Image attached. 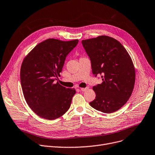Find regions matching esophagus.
<instances>
[{
	"mask_svg": "<svg viewBox=\"0 0 155 155\" xmlns=\"http://www.w3.org/2000/svg\"><path fill=\"white\" fill-rule=\"evenodd\" d=\"M88 89V87H86V88H80V91H82V92H85L87 91Z\"/></svg>",
	"mask_w": 155,
	"mask_h": 155,
	"instance_id": "34e87169",
	"label": "esophagus"
}]
</instances>
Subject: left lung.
Here are the masks:
<instances>
[{"mask_svg":"<svg viewBox=\"0 0 155 155\" xmlns=\"http://www.w3.org/2000/svg\"><path fill=\"white\" fill-rule=\"evenodd\" d=\"M91 61L92 73L102 83L93 87L96 97L89 103L95 109L112 113L120 109L131 97L135 83V68L131 56L116 39L100 36L82 41Z\"/></svg>","mask_w":155,"mask_h":155,"instance_id":"1","label":"left lung"}]
</instances>
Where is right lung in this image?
<instances>
[{
  "mask_svg": "<svg viewBox=\"0 0 155 155\" xmlns=\"http://www.w3.org/2000/svg\"><path fill=\"white\" fill-rule=\"evenodd\" d=\"M78 42V39H48L23 60L20 72L23 95L29 107L39 117L56 119L69 109L75 89L54 82L60 77L66 56Z\"/></svg>",
  "mask_w": 155,
  "mask_h": 155,
  "instance_id": "1",
  "label": "right lung"
}]
</instances>
